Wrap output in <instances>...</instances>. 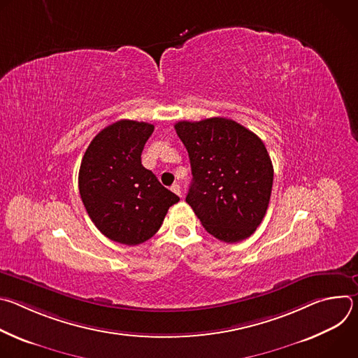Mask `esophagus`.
<instances>
[{"label": "esophagus", "mask_w": 358, "mask_h": 358, "mask_svg": "<svg viewBox=\"0 0 358 358\" xmlns=\"http://www.w3.org/2000/svg\"><path fill=\"white\" fill-rule=\"evenodd\" d=\"M171 191L176 192L178 196H181V188H180L178 184H173V185H171Z\"/></svg>", "instance_id": "esophagus-1"}]
</instances>
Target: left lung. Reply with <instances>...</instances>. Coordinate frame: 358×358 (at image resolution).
<instances>
[{
    "instance_id": "1",
    "label": "left lung",
    "mask_w": 358,
    "mask_h": 358,
    "mask_svg": "<svg viewBox=\"0 0 358 358\" xmlns=\"http://www.w3.org/2000/svg\"><path fill=\"white\" fill-rule=\"evenodd\" d=\"M174 127L191 163L185 201L202 227L228 243L249 238L266 214L273 184L264 141L225 117L178 122Z\"/></svg>"
}]
</instances>
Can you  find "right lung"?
I'll list each match as a JSON object with an SVG mask.
<instances>
[{"mask_svg": "<svg viewBox=\"0 0 358 358\" xmlns=\"http://www.w3.org/2000/svg\"><path fill=\"white\" fill-rule=\"evenodd\" d=\"M155 126L119 120L90 141L79 170V192L96 228L129 246L155 235L180 198L141 164Z\"/></svg>", "mask_w": 358, "mask_h": 358, "instance_id": "right-lung-1", "label": "right lung"}]
</instances>
